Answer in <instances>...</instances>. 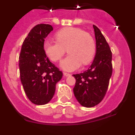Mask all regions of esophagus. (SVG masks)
Wrapping results in <instances>:
<instances>
[{"label": "esophagus", "mask_w": 135, "mask_h": 135, "mask_svg": "<svg viewBox=\"0 0 135 135\" xmlns=\"http://www.w3.org/2000/svg\"><path fill=\"white\" fill-rule=\"evenodd\" d=\"M64 76H71V74H70V73H67V72H64Z\"/></svg>", "instance_id": "esophagus-1"}]
</instances>
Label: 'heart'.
I'll list each match as a JSON object with an SVG mask.
<instances>
[{
    "label": "heart",
    "mask_w": 135,
    "mask_h": 135,
    "mask_svg": "<svg viewBox=\"0 0 135 135\" xmlns=\"http://www.w3.org/2000/svg\"><path fill=\"white\" fill-rule=\"evenodd\" d=\"M57 41L46 40L44 51L47 57L54 62L59 61L66 49L70 54L61 64L67 71L78 68L82 64L86 65L93 60L96 51L93 37L83 30L74 27L62 28L55 34Z\"/></svg>",
    "instance_id": "obj_1"
}]
</instances>
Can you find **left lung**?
I'll use <instances>...</instances> for the list:
<instances>
[{"label": "left lung", "mask_w": 135, "mask_h": 135, "mask_svg": "<svg viewBox=\"0 0 135 135\" xmlns=\"http://www.w3.org/2000/svg\"><path fill=\"white\" fill-rule=\"evenodd\" d=\"M96 38V55L86 71L73 74L76 78L74 93L84 107L92 108L104 98L112 74V53L101 30L93 25Z\"/></svg>", "instance_id": "8db88e82"}]
</instances>
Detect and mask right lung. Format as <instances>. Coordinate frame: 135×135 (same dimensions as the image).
<instances>
[{
	"label": "right lung",
	"mask_w": 135,
	"mask_h": 135,
	"mask_svg": "<svg viewBox=\"0 0 135 135\" xmlns=\"http://www.w3.org/2000/svg\"><path fill=\"white\" fill-rule=\"evenodd\" d=\"M53 28L49 24L34 26L25 38L20 54V73L26 96L32 103L45 105L53 98L63 73L44 51L45 39Z\"/></svg>",
	"instance_id": "right-lung-1"
}]
</instances>
